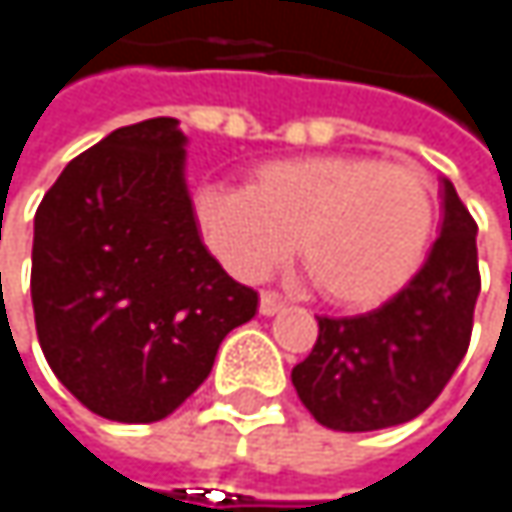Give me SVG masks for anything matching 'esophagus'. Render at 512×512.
<instances>
[{
	"label": "esophagus",
	"mask_w": 512,
	"mask_h": 512,
	"mask_svg": "<svg viewBox=\"0 0 512 512\" xmlns=\"http://www.w3.org/2000/svg\"><path fill=\"white\" fill-rule=\"evenodd\" d=\"M284 308V299L278 296V293H272V290H263L260 293V314H278Z\"/></svg>",
	"instance_id": "obj_1"
}]
</instances>
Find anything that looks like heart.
Returning a JSON list of instances; mask_svg holds the SVG:
<instances>
[{
  "label": "heart",
  "instance_id": "heart-1",
  "mask_svg": "<svg viewBox=\"0 0 512 512\" xmlns=\"http://www.w3.org/2000/svg\"><path fill=\"white\" fill-rule=\"evenodd\" d=\"M192 213L231 275L260 281L299 246L314 287L344 308H373L400 293L436 234L430 177L358 154L260 162L246 189H198Z\"/></svg>",
  "mask_w": 512,
  "mask_h": 512
}]
</instances>
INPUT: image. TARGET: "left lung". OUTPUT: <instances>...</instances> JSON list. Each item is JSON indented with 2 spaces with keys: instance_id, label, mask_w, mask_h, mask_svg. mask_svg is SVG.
<instances>
[{
  "instance_id": "8db88e82",
  "label": "left lung",
  "mask_w": 512,
  "mask_h": 512,
  "mask_svg": "<svg viewBox=\"0 0 512 512\" xmlns=\"http://www.w3.org/2000/svg\"><path fill=\"white\" fill-rule=\"evenodd\" d=\"M477 293V222L454 183L445 180L442 237L427 263L370 314L317 317V344L290 373L299 400L338 433H367L418 418L460 367Z\"/></svg>"
}]
</instances>
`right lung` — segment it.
I'll list each match as a JSON object with an SVG mask.
<instances>
[{"mask_svg":"<svg viewBox=\"0 0 512 512\" xmlns=\"http://www.w3.org/2000/svg\"><path fill=\"white\" fill-rule=\"evenodd\" d=\"M183 142L174 118L121 127L70 159L35 213L41 350L85 409L121 424L171 415L257 311L198 237Z\"/></svg>","mask_w":512,"mask_h":512,"instance_id":"1","label":"right lung"}]
</instances>
